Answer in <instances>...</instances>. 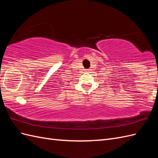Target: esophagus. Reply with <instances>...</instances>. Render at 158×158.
I'll use <instances>...</instances> for the list:
<instances>
[{
    "label": "esophagus",
    "instance_id": "1",
    "mask_svg": "<svg viewBox=\"0 0 158 158\" xmlns=\"http://www.w3.org/2000/svg\"><path fill=\"white\" fill-rule=\"evenodd\" d=\"M91 70H92V69H88L85 70V72H87V73H90Z\"/></svg>",
    "mask_w": 158,
    "mask_h": 158
}]
</instances>
